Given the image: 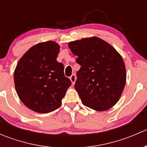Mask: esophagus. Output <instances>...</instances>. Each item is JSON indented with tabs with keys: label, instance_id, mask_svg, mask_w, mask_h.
Listing matches in <instances>:
<instances>
[{
	"label": "esophagus",
	"instance_id": "esophagus-1",
	"mask_svg": "<svg viewBox=\"0 0 147 147\" xmlns=\"http://www.w3.org/2000/svg\"><path fill=\"white\" fill-rule=\"evenodd\" d=\"M69 79H70L71 82H72V84H75V81H76V75H75V74H73V75H71V77L69 78Z\"/></svg>",
	"mask_w": 147,
	"mask_h": 147
}]
</instances>
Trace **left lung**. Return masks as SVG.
I'll return each instance as SVG.
<instances>
[{"label": "left lung", "mask_w": 147, "mask_h": 147, "mask_svg": "<svg viewBox=\"0 0 147 147\" xmlns=\"http://www.w3.org/2000/svg\"><path fill=\"white\" fill-rule=\"evenodd\" d=\"M68 47L81 66L75 88L83 105L96 111L112 107L119 101L127 78L119 53L97 37L72 41Z\"/></svg>", "instance_id": "8db88e82"}]
</instances>
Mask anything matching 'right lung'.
Here are the masks:
<instances>
[{"mask_svg": "<svg viewBox=\"0 0 147 147\" xmlns=\"http://www.w3.org/2000/svg\"><path fill=\"white\" fill-rule=\"evenodd\" d=\"M60 48L54 41L36 44L23 55L15 69L18 95L34 112L48 113L60 107L71 85L64 75V65L56 60Z\"/></svg>", "mask_w": 147, "mask_h": 147, "instance_id": "1", "label": "right lung"}]
</instances>
